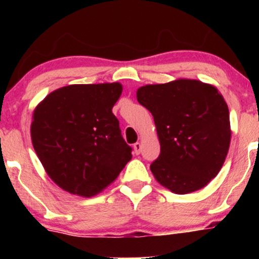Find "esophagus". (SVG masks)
<instances>
[{
  "instance_id": "esophagus-1",
  "label": "esophagus",
  "mask_w": 259,
  "mask_h": 259,
  "mask_svg": "<svg viewBox=\"0 0 259 259\" xmlns=\"http://www.w3.org/2000/svg\"><path fill=\"white\" fill-rule=\"evenodd\" d=\"M134 153H135V154L141 153V144H140V142H136V144H134Z\"/></svg>"
}]
</instances>
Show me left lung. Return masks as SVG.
<instances>
[{
  "label": "left lung",
  "mask_w": 259,
  "mask_h": 259,
  "mask_svg": "<svg viewBox=\"0 0 259 259\" xmlns=\"http://www.w3.org/2000/svg\"><path fill=\"white\" fill-rule=\"evenodd\" d=\"M140 105L152 113L160 154L153 177L178 195L202 189L219 173L230 146L229 108L215 86L177 79L138 89Z\"/></svg>",
  "instance_id": "left-lung-1"
}]
</instances>
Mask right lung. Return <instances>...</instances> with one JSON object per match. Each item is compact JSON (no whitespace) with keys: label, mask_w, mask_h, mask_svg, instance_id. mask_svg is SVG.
I'll return each instance as SVG.
<instances>
[{"label":"right lung","mask_w":259,"mask_h":259,"mask_svg":"<svg viewBox=\"0 0 259 259\" xmlns=\"http://www.w3.org/2000/svg\"><path fill=\"white\" fill-rule=\"evenodd\" d=\"M119 82L75 84L47 95L34 109L31 141L53 183L69 194L91 197L118 178L132 147L112 113Z\"/></svg>","instance_id":"add662e5"}]
</instances>
